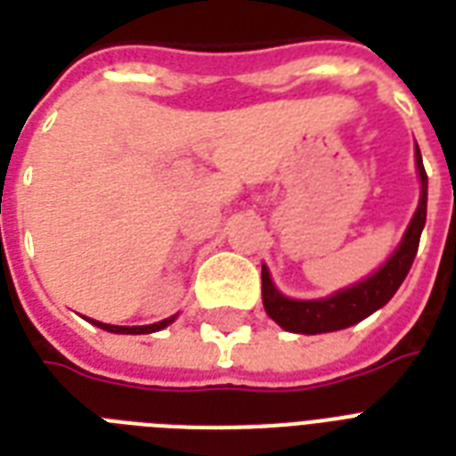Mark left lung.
I'll return each instance as SVG.
<instances>
[{
	"label": "left lung",
	"mask_w": 456,
	"mask_h": 456,
	"mask_svg": "<svg viewBox=\"0 0 456 456\" xmlns=\"http://www.w3.org/2000/svg\"><path fill=\"white\" fill-rule=\"evenodd\" d=\"M417 158V172L419 182H421V193H419L417 213L411 217L410 227L404 232L403 241L395 248V253L386 260L383 267L371 274V277L362 279L360 284L343 289V291L333 293L329 298L319 300H293L286 298L284 293L277 291V286L272 284L270 270L263 265V305L265 312L277 322L281 329L291 333H329L340 331L347 326L357 324L369 314H374L379 307L388 303L400 284L407 277L414 257L419 250V239L424 232L426 224V200H428V177H426L424 160L421 151H414Z\"/></svg>",
	"instance_id": "8db88e82"
}]
</instances>
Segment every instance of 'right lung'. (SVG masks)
Returning <instances> with one entry per match:
<instances>
[{"instance_id":"obj_1","label":"right lung","mask_w":456,"mask_h":456,"mask_svg":"<svg viewBox=\"0 0 456 456\" xmlns=\"http://www.w3.org/2000/svg\"><path fill=\"white\" fill-rule=\"evenodd\" d=\"M175 317H177V314H175ZM175 317H167L163 319V322H156V324H149V326H113V324H103V322H96V319H89V322H92L94 326H99V329H103V331H110V333H153L165 329L167 324H172Z\"/></svg>"}]
</instances>
